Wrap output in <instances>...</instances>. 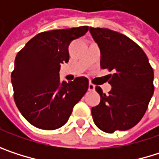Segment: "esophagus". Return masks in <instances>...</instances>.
<instances>
[{"mask_svg": "<svg viewBox=\"0 0 159 159\" xmlns=\"http://www.w3.org/2000/svg\"><path fill=\"white\" fill-rule=\"evenodd\" d=\"M88 90H89V91H93V90H95V85H94L93 84L89 83V84H88Z\"/></svg>", "mask_w": 159, "mask_h": 159, "instance_id": "esophagus-1", "label": "esophagus"}]
</instances>
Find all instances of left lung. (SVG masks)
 <instances>
[{
  "mask_svg": "<svg viewBox=\"0 0 159 159\" xmlns=\"http://www.w3.org/2000/svg\"><path fill=\"white\" fill-rule=\"evenodd\" d=\"M89 31L100 48V67L113 72L108 95L96 86L100 103L91 110L93 120L105 133L129 130L141 120L154 94L153 68L143 49L125 35L99 27Z\"/></svg>",
  "mask_w": 159,
  "mask_h": 159,
  "instance_id": "8db88e82",
  "label": "left lung"
}]
</instances>
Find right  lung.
<instances>
[{
  "mask_svg": "<svg viewBox=\"0 0 159 159\" xmlns=\"http://www.w3.org/2000/svg\"><path fill=\"white\" fill-rule=\"evenodd\" d=\"M88 26L41 32L16 55L11 78L16 106L33 126L55 130L63 126L88 89V79L60 81L61 64L69 61L68 47Z\"/></svg>",
  "mask_w": 159,
  "mask_h": 159,
  "instance_id": "1",
  "label": "right lung"
}]
</instances>
